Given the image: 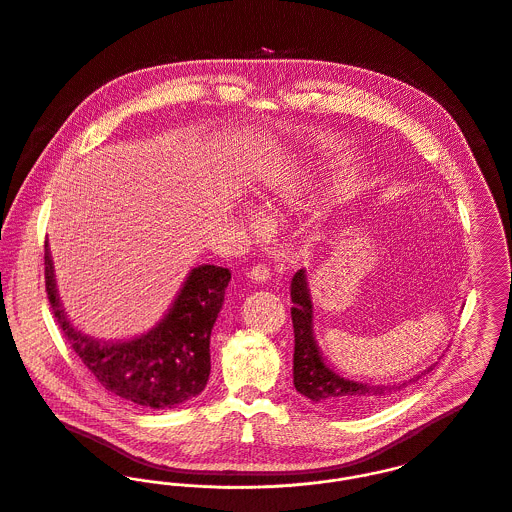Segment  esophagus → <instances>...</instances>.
<instances>
[{
	"label": "esophagus",
	"instance_id": "obj_1",
	"mask_svg": "<svg viewBox=\"0 0 512 512\" xmlns=\"http://www.w3.org/2000/svg\"><path fill=\"white\" fill-rule=\"evenodd\" d=\"M271 277V269L265 263H257L253 265V269L249 271V279L255 283H265Z\"/></svg>",
	"mask_w": 512,
	"mask_h": 512
}]
</instances>
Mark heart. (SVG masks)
<instances>
[{"mask_svg":"<svg viewBox=\"0 0 512 512\" xmlns=\"http://www.w3.org/2000/svg\"><path fill=\"white\" fill-rule=\"evenodd\" d=\"M287 198H289V190H287V186H277V188H273V200H277V202H287Z\"/></svg>","mask_w":512,"mask_h":512,"instance_id":"obj_1","label":"heart"}]
</instances>
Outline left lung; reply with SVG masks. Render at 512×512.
<instances>
[{"instance_id": "obj_1", "label": "left lung", "mask_w": 512, "mask_h": 512, "mask_svg": "<svg viewBox=\"0 0 512 512\" xmlns=\"http://www.w3.org/2000/svg\"><path fill=\"white\" fill-rule=\"evenodd\" d=\"M291 299L295 307L291 308L293 328H295V356H293V378L299 394L307 396L314 404H320L330 411L338 413H358L374 408L400 394L404 388L415 384L431 368L415 374L406 382L396 386H368L354 380H346L330 370L314 342L312 334V303L308 295L307 275L297 271L291 281Z\"/></svg>"}]
</instances>
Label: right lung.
Wrapping results in <instances>:
<instances>
[{
	"label": "right lung",
	"instance_id": "1",
	"mask_svg": "<svg viewBox=\"0 0 512 512\" xmlns=\"http://www.w3.org/2000/svg\"><path fill=\"white\" fill-rule=\"evenodd\" d=\"M229 279L225 267L200 265L156 328L124 342H99L67 320L45 243V291L67 342L104 390L142 408H176L202 394L211 370L209 336Z\"/></svg>",
	"mask_w": 512,
	"mask_h": 512
}]
</instances>
